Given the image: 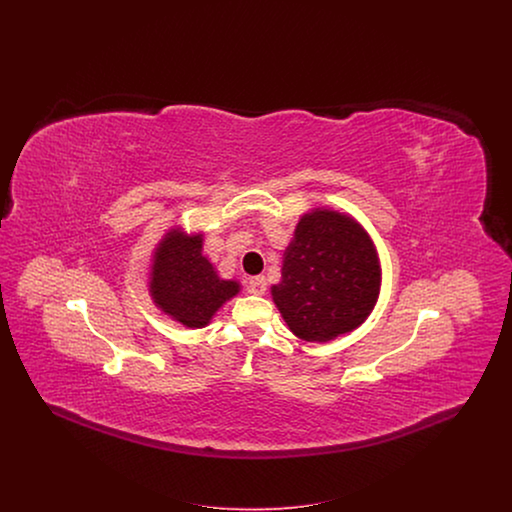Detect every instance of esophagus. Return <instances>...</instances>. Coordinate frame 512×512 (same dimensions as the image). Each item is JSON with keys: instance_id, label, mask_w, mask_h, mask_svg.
Instances as JSON below:
<instances>
[{"instance_id": "obj_1", "label": "esophagus", "mask_w": 512, "mask_h": 512, "mask_svg": "<svg viewBox=\"0 0 512 512\" xmlns=\"http://www.w3.org/2000/svg\"><path fill=\"white\" fill-rule=\"evenodd\" d=\"M265 292H267V278L265 276H253L249 280V293L265 295Z\"/></svg>"}]
</instances>
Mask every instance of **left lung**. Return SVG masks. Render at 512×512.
<instances>
[{"mask_svg": "<svg viewBox=\"0 0 512 512\" xmlns=\"http://www.w3.org/2000/svg\"><path fill=\"white\" fill-rule=\"evenodd\" d=\"M380 286V255L365 226L347 213L313 207L293 228L270 295L293 336L326 343L370 317Z\"/></svg>", "mask_w": 512, "mask_h": 512, "instance_id": "obj_1", "label": "left lung"}]
</instances>
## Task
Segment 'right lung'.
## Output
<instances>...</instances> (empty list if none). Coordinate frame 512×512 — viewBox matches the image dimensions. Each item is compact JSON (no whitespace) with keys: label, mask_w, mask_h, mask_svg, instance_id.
<instances>
[{"label":"right lung","mask_w":512,"mask_h":512,"mask_svg":"<svg viewBox=\"0 0 512 512\" xmlns=\"http://www.w3.org/2000/svg\"><path fill=\"white\" fill-rule=\"evenodd\" d=\"M147 292L163 315L197 330L213 322L222 305L242 292V284L220 278L203 255V232L172 224L151 251Z\"/></svg>","instance_id":"1"}]
</instances>
